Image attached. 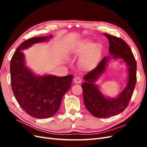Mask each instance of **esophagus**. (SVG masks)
I'll return each mask as SVG.
<instances>
[{
  "instance_id": "1",
  "label": "esophagus",
  "mask_w": 147,
  "mask_h": 147,
  "mask_svg": "<svg viewBox=\"0 0 147 147\" xmlns=\"http://www.w3.org/2000/svg\"><path fill=\"white\" fill-rule=\"evenodd\" d=\"M74 82L76 84H80L82 82V78L80 77H75L74 79Z\"/></svg>"
}]
</instances>
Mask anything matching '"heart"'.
<instances>
[{"label": "heart", "mask_w": 147, "mask_h": 147, "mask_svg": "<svg viewBox=\"0 0 147 147\" xmlns=\"http://www.w3.org/2000/svg\"><path fill=\"white\" fill-rule=\"evenodd\" d=\"M76 52H84L80 59V65L84 70H91L94 67L100 56L101 46L98 43H92L85 40L78 44Z\"/></svg>", "instance_id": "b5f03b06"}]
</instances>
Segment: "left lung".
<instances>
[{
  "label": "left lung",
  "instance_id": "1",
  "mask_svg": "<svg viewBox=\"0 0 147 147\" xmlns=\"http://www.w3.org/2000/svg\"><path fill=\"white\" fill-rule=\"evenodd\" d=\"M109 42V53L115 59L121 58L128 67L126 86L116 98L105 97L94 83L104 73L110 56L104 57L97 67L84 75L82 84L84 104L93 116L109 118L123 112L129 104L137 82V63L130 47L121 38L104 34Z\"/></svg>",
  "mask_w": 147,
  "mask_h": 147
}]
</instances>
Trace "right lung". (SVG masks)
<instances>
[{
	"label": "right lung",
	"instance_id": "add662e5",
	"mask_svg": "<svg viewBox=\"0 0 147 147\" xmlns=\"http://www.w3.org/2000/svg\"><path fill=\"white\" fill-rule=\"evenodd\" d=\"M51 37L50 35L26 40L17 48L10 61L13 94L21 109L30 116L37 118H50L57 113L73 79L72 75L65 77L52 75L38 76L26 67L24 55L21 50Z\"/></svg>",
	"mask_w": 147,
	"mask_h": 147
}]
</instances>
